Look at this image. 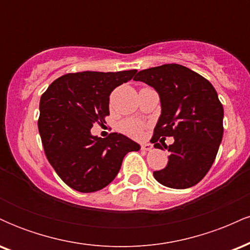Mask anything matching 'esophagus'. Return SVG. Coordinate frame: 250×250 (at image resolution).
Wrapping results in <instances>:
<instances>
[{"label": "esophagus", "mask_w": 250, "mask_h": 250, "mask_svg": "<svg viewBox=\"0 0 250 250\" xmlns=\"http://www.w3.org/2000/svg\"><path fill=\"white\" fill-rule=\"evenodd\" d=\"M141 149L146 151H150L151 149H153V146H151L150 143H143V145H141Z\"/></svg>", "instance_id": "esophagus-1"}]
</instances>
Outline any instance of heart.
I'll return each mask as SVG.
<instances>
[{"mask_svg":"<svg viewBox=\"0 0 250 250\" xmlns=\"http://www.w3.org/2000/svg\"><path fill=\"white\" fill-rule=\"evenodd\" d=\"M120 128H121L123 133L129 135V136L140 137L141 136L145 125H143L142 122L137 121V120H125V121H123L121 123Z\"/></svg>","mask_w":250,"mask_h":250,"instance_id":"heart-1","label":"heart"}]
</instances>
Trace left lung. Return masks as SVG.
<instances>
[{
	"label": "left lung",
	"instance_id": "8db88e82",
	"mask_svg": "<svg viewBox=\"0 0 250 250\" xmlns=\"http://www.w3.org/2000/svg\"><path fill=\"white\" fill-rule=\"evenodd\" d=\"M155 88L162 113L150 142L160 137L169 151L167 167L154 171L157 182L169 188L186 189L199 183L213 165L223 135V107L210 82L176 63L141 70L134 77ZM174 143L167 146L166 137Z\"/></svg>",
	"mask_w": 250,
	"mask_h": 250
}]
</instances>
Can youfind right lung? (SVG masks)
Returning <instances> with one entry per match:
<instances>
[{
	"label": "right lung",
	"mask_w": 250,
	"mask_h": 250,
	"mask_svg": "<svg viewBox=\"0 0 250 250\" xmlns=\"http://www.w3.org/2000/svg\"><path fill=\"white\" fill-rule=\"evenodd\" d=\"M136 71L69 73L42 94L37 125L44 154L63 182L80 193L107 187L125 154L140 150L122 134L111 133L105 139L90 134L95 123H105L111 91Z\"/></svg>",
	"instance_id": "add662e5"
}]
</instances>
